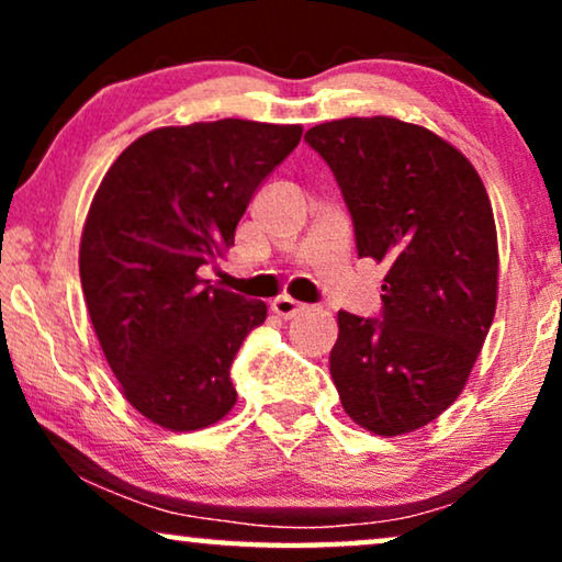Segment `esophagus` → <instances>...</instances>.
Wrapping results in <instances>:
<instances>
[{
    "mask_svg": "<svg viewBox=\"0 0 562 562\" xmlns=\"http://www.w3.org/2000/svg\"><path fill=\"white\" fill-rule=\"evenodd\" d=\"M271 310L279 314L281 319H291V317H296V314L304 310V304H299L296 299H291V296H279V299H273Z\"/></svg>",
    "mask_w": 562,
    "mask_h": 562,
    "instance_id": "1",
    "label": "esophagus"
}]
</instances>
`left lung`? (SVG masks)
Masks as SVG:
<instances>
[{"instance_id": "left-lung-1", "label": "left lung", "mask_w": 562, "mask_h": 562, "mask_svg": "<svg viewBox=\"0 0 562 562\" xmlns=\"http://www.w3.org/2000/svg\"><path fill=\"white\" fill-rule=\"evenodd\" d=\"M352 217L360 258L386 266L381 319L337 312L329 373L342 409L396 437L456 402L496 312L491 202L463 153L394 117L306 130Z\"/></svg>"}]
</instances>
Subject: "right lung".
Masks as SVG:
<instances>
[{"label":"right lung","mask_w":562,"mask_h":562,"mask_svg":"<svg viewBox=\"0 0 562 562\" xmlns=\"http://www.w3.org/2000/svg\"><path fill=\"white\" fill-rule=\"evenodd\" d=\"M299 125L194 122L137 137L99 183L81 235V289L106 363L143 417L173 432L233 409L229 366L266 304L199 279L235 245Z\"/></svg>","instance_id":"add662e5"}]
</instances>
